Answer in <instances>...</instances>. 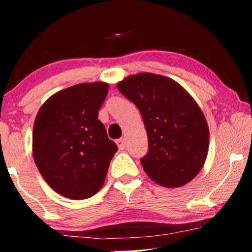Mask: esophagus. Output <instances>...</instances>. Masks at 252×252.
Instances as JSON below:
<instances>
[{"label":"esophagus","mask_w":252,"mask_h":252,"mask_svg":"<svg viewBox=\"0 0 252 252\" xmlns=\"http://www.w3.org/2000/svg\"><path fill=\"white\" fill-rule=\"evenodd\" d=\"M117 146H118V148L120 150H124L126 148V140L124 139V137H122V139H118L116 141Z\"/></svg>","instance_id":"34e87169"}]
</instances>
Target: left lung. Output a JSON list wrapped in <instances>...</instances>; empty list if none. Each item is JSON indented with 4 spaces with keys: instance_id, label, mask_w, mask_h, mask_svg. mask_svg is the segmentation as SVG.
Wrapping results in <instances>:
<instances>
[{
    "instance_id": "left-lung-1",
    "label": "left lung",
    "mask_w": 252,
    "mask_h": 252,
    "mask_svg": "<svg viewBox=\"0 0 252 252\" xmlns=\"http://www.w3.org/2000/svg\"><path fill=\"white\" fill-rule=\"evenodd\" d=\"M117 88L139 108L149 150L141 159L151 180L166 188L190 182L204 166L209 126L194 97L173 79L142 72Z\"/></svg>"
}]
</instances>
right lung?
Instances as JSON below:
<instances>
[{"label": "right lung", "mask_w": 252, "mask_h": 252, "mask_svg": "<svg viewBox=\"0 0 252 252\" xmlns=\"http://www.w3.org/2000/svg\"><path fill=\"white\" fill-rule=\"evenodd\" d=\"M109 85L84 82L51 95L33 126L32 150L44 181L71 199L94 196L118 148L98 120Z\"/></svg>", "instance_id": "right-lung-1"}]
</instances>
